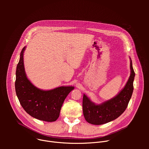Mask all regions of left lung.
<instances>
[{"mask_svg": "<svg viewBox=\"0 0 149 149\" xmlns=\"http://www.w3.org/2000/svg\"><path fill=\"white\" fill-rule=\"evenodd\" d=\"M130 75L124 87L111 99L95 104L86 94L83 95V114L86 121L92 124L101 125L110 122L121 116L127 107L133 92L135 73L130 58Z\"/></svg>", "mask_w": 149, "mask_h": 149, "instance_id": "1", "label": "left lung"}]
</instances>
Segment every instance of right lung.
Instances as JSON below:
<instances>
[{
    "mask_svg": "<svg viewBox=\"0 0 149 149\" xmlns=\"http://www.w3.org/2000/svg\"><path fill=\"white\" fill-rule=\"evenodd\" d=\"M24 47L20 52L16 71V95L25 111L31 116L48 122L56 121L59 116L62 104L72 86H61L50 90H40L27 78L24 63Z\"/></svg>",
    "mask_w": 149,
    "mask_h": 149,
    "instance_id": "right-lung-1",
    "label": "right lung"
}]
</instances>
